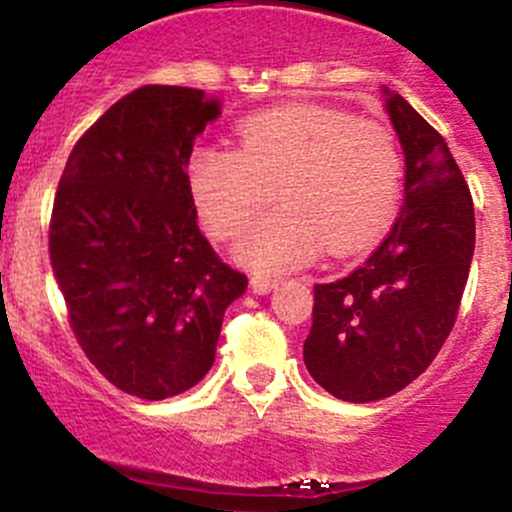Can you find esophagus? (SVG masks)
I'll return each mask as SVG.
<instances>
[{
    "mask_svg": "<svg viewBox=\"0 0 512 512\" xmlns=\"http://www.w3.org/2000/svg\"><path fill=\"white\" fill-rule=\"evenodd\" d=\"M278 283H280V280L270 278V275H252V278H250L252 293H257V295H267L272 288H278Z\"/></svg>",
    "mask_w": 512,
    "mask_h": 512,
    "instance_id": "34e87169",
    "label": "esophagus"
}]
</instances>
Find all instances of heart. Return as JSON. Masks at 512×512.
<instances>
[{
  "instance_id": "1",
  "label": "heart",
  "mask_w": 512,
  "mask_h": 512,
  "mask_svg": "<svg viewBox=\"0 0 512 512\" xmlns=\"http://www.w3.org/2000/svg\"><path fill=\"white\" fill-rule=\"evenodd\" d=\"M240 151L202 143L186 181L219 240L240 232L275 189L283 207L247 227L234 257L260 272H285L321 255L364 250L394 219L404 159L394 131L338 108L290 103L247 116Z\"/></svg>"
}]
</instances>
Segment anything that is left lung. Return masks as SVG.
<instances>
[{
  "mask_svg": "<svg viewBox=\"0 0 512 512\" xmlns=\"http://www.w3.org/2000/svg\"><path fill=\"white\" fill-rule=\"evenodd\" d=\"M386 113L404 151V204L361 267L315 285L303 358L336 399L366 404L427 371L455 326L475 252V209L444 138L399 93Z\"/></svg>",
  "mask_w": 512,
  "mask_h": 512,
  "instance_id": "1",
  "label": "left lung"
}]
</instances>
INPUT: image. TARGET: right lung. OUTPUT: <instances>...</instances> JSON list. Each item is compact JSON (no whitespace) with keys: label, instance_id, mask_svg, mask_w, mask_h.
<instances>
[{"label":"right lung","instance_id":"obj_1","mask_svg":"<svg viewBox=\"0 0 512 512\" xmlns=\"http://www.w3.org/2000/svg\"><path fill=\"white\" fill-rule=\"evenodd\" d=\"M222 100L143 85L75 143L55 194L50 260L90 364L161 401L204 379L224 310L247 290L197 224L186 161Z\"/></svg>","mask_w":512,"mask_h":512}]
</instances>
